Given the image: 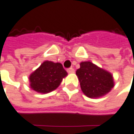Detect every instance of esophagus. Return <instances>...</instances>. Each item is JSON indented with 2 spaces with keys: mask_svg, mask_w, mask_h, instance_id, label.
Returning <instances> with one entry per match:
<instances>
[{
  "mask_svg": "<svg viewBox=\"0 0 134 134\" xmlns=\"http://www.w3.org/2000/svg\"><path fill=\"white\" fill-rule=\"evenodd\" d=\"M68 72L69 73V74H72V73H75V69L74 68H68Z\"/></svg>",
  "mask_w": 134,
  "mask_h": 134,
  "instance_id": "obj_1",
  "label": "esophagus"
}]
</instances>
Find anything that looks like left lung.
<instances>
[{
  "label": "left lung",
  "mask_w": 134,
  "mask_h": 134,
  "mask_svg": "<svg viewBox=\"0 0 134 134\" xmlns=\"http://www.w3.org/2000/svg\"><path fill=\"white\" fill-rule=\"evenodd\" d=\"M76 75L83 93L90 98H98L106 95L114 87L112 75L90 61H83Z\"/></svg>",
  "instance_id": "8db88e82"
}]
</instances>
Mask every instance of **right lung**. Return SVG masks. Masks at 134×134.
<instances>
[{
	"mask_svg": "<svg viewBox=\"0 0 134 134\" xmlns=\"http://www.w3.org/2000/svg\"><path fill=\"white\" fill-rule=\"evenodd\" d=\"M68 73L60 63L44 61L29 77L30 88L40 93H48L60 85Z\"/></svg>",
	"mask_w": 134,
	"mask_h": 134,
	"instance_id": "right-lung-1",
	"label": "right lung"
}]
</instances>
